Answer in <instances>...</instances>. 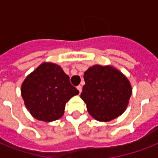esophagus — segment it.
<instances>
[{
  "label": "esophagus",
  "mask_w": 158,
  "mask_h": 158,
  "mask_svg": "<svg viewBox=\"0 0 158 158\" xmlns=\"http://www.w3.org/2000/svg\"><path fill=\"white\" fill-rule=\"evenodd\" d=\"M77 89L79 90V94H81V92H82V86H81V85H79V86L77 87Z\"/></svg>",
  "instance_id": "1"
}]
</instances>
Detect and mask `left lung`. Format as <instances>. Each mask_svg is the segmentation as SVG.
<instances>
[{
  "label": "left lung",
  "instance_id": "left-lung-1",
  "mask_svg": "<svg viewBox=\"0 0 158 158\" xmlns=\"http://www.w3.org/2000/svg\"><path fill=\"white\" fill-rule=\"evenodd\" d=\"M84 79L80 98L95 120L108 122L126 110L132 86L122 72L111 65L94 64L84 72Z\"/></svg>",
  "mask_w": 158,
  "mask_h": 158
}]
</instances>
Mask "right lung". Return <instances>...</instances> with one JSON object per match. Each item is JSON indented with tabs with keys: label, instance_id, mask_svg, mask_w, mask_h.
Instances as JSON below:
<instances>
[{
	"label": "right lung",
	"instance_id": "add662e5",
	"mask_svg": "<svg viewBox=\"0 0 158 158\" xmlns=\"http://www.w3.org/2000/svg\"><path fill=\"white\" fill-rule=\"evenodd\" d=\"M59 64L43 62L28 74L21 85V95L33 118L52 122L64 115L65 103L79 94Z\"/></svg>",
	"mask_w": 158,
	"mask_h": 158
}]
</instances>
